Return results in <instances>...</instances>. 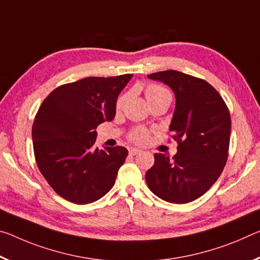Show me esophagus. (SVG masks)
<instances>
[{"instance_id": "1", "label": "esophagus", "mask_w": 260, "mask_h": 260, "mask_svg": "<svg viewBox=\"0 0 260 260\" xmlns=\"http://www.w3.org/2000/svg\"><path fill=\"white\" fill-rule=\"evenodd\" d=\"M141 151L142 150H140V149H137V148H129V154L131 155H138V154H141Z\"/></svg>"}]
</instances>
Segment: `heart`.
Returning a JSON list of instances; mask_svg holds the SVG:
<instances>
[{
  "instance_id": "obj_1",
  "label": "heart",
  "mask_w": 260,
  "mask_h": 260,
  "mask_svg": "<svg viewBox=\"0 0 260 260\" xmlns=\"http://www.w3.org/2000/svg\"><path fill=\"white\" fill-rule=\"evenodd\" d=\"M145 93H146V97H147V100L149 101V103L155 101V100H158V98H162V97H170L171 98V94H170V92H169V90L164 88V86H160L157 84L147 85L145 89ZM125 100H126V94H121V96L118 98L117 109L121 108V106L123 105V103H125ZM149 138H150V133H149V131L146 128H137L129 134V139L133 142L138 143V145H145V143L148 142Z\"/></svg>"
}]
</instances>
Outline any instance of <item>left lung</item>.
Masks as SVG:
<instances>
[{"label":"left lung","instance_id":"left-lung-1","mask_svg":"<svg viewBox=\"0 0 260 260\" xmlns=\"http://www.w3.org/2000/svg\"><path fill=\"white\" fill-rule=\"evenodd\" d=\"M148 77L174 90L176 110L170 132L178 151L172 158L154 155V166L146 174L147 185L168 203H191L213 186L228 159L232 128L228 106L203 78L177 71Z\"/></svg>","mask_w":260,"mask_h":260}]
</instances>
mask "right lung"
<instances>
[{"mask_svg":"<svg viewBox=\"0 0 260 260\" xmlns=\"http://www.w3.org/2000/svg\"><path fill=\"white\" fill-rule=\"evenodd\" d=\"M132 74L86 77L57 86L41 103L32 126L37 166L55 193L77 205L93 203L115 183L125 147L94 149L96 128L115 114Z\"/></svg>","mask_w":260,"mask_h":260,"instance_id":"1","label":"right lung"}]
</instances>
